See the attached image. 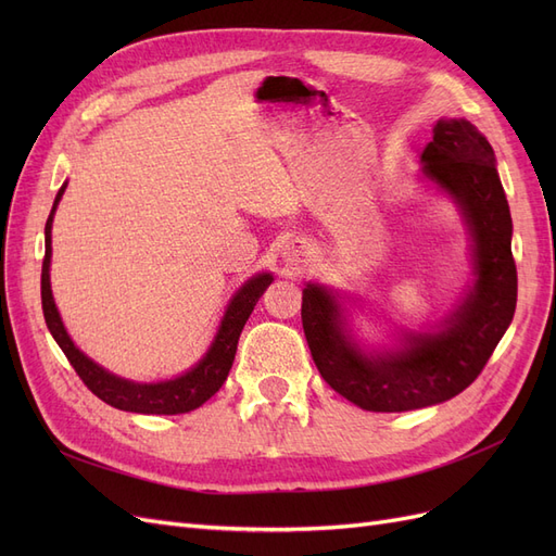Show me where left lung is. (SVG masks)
<instances>
[{"label": "left lung", "instance_id": "left-lung-1", "mask_svg": "<svg viewBox=\"0 0 556 556\" xmlns=\"http://www.w3.org/2000/svg\"><path fill=\"white\" fill-rule=\"evenodd\" d=\"M422 178L454 201L470 237L473 280L441 325L401 329L392 345L364 348L339 292L306 282L301 296L319 376L362 410L403 413L457 396L480 376L515 315L513 217L490 141L464 117H441L422 153Z\"/></svg>", "mask_w": 556, "mask_h": 556}]
</instances>
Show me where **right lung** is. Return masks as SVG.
<instances>
[{
  "label": "right lung",
  "mask_w": 556,
  "mask_h": 556,
  "mask_svg": "<svg viewBox=\"0 0 556 556\" xmlns=\"http://www.w3.org/2000/svg\"><path fill=\"white\" fill-rule=\"evenodd\" d=\"M66 190V182L58 190L53 211H50L46 220V257L41 268V306L48 331L53 333L55 343L62 348V352L70 359V364L76 368L80 380L88 384V390L102 399L109 406L127 413H143V415H180L199 408L201 403H206L223 382L229 376V368L233 364V355H237L239 336L248 323L252 308L257 306L260 296L268 285L274 282L271 274H255L248 278L241 288L231 294L229 304L225 308V315L217 325V331L208 350L201 355V359L190 366L188 371L160 382H134L127 378L115 376L106 371L104 366L92 362L86 352H80L72 336L66 333L64 323L60 317V311L55 306L53 290H50V257H53V217L58 211L60 199Z\"/></svg>",
  "instance_id": "obj_1"
}]
</instances>
